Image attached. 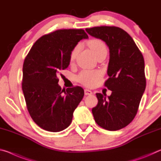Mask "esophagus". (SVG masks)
<instances>
[{
	"label": "esophagus",
	"mask_w": 161,
	"mask_h": 161,
	"mask_svg": "<svg viewBox=\"0 0 161 161\" xmlns=\"http://www.w3.org/2000/svg\"><path fill=\"white\" fill-rule=\"evenodd\" d=\"M84 94L85 95H91L92 94V92L89 89H84Z\"/></svg>",
	"instance_id": "esophagus-1"
}]
</instances>
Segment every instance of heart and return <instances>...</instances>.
Segmentation results:
<instances>
[{
  "label": "heart",
  "mask_w": 161,
  "mask_h": 161,
  "mask_svg": "<svg viewBox=\"0 0 161 161\" xmlns=\"http://www.w3.org/2000/svg\"><path fill=\"white\" fill-rule=\"evenodd\" d=\"M87 45L96 56L102 52L107 51L105 43L102 40L98 39V38H93V39L89 40L87 42ZM79 50H80V45H77L71 52L69 55L70 62H73L75 60ZM100 77L101 72L99 71H84L79 76V81L84 85L92 86L96 84Z\"/></svg>",
  "instance_id": "b5f03b06"
}]
</instances>
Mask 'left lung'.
Here are the masks:
<instances>
[{
    "instance_id": "1",
    "label": "left lung",
    "mask_w": 161,
    "mask_h": 161,
    "mask_svg": "<svg viewBox=\"0 0 161 161\" xmlns=\"http://www.w3.org/2000/svg\"><path fill=\"white\" fill-rule=\"evenodd\" d=\"M92 36L104 41L109 48L110 58L104 86L111 92L97 93L98 103L92 108L96 123L103 129L117 130L128 126L134 119L145 91L146 80L143 54L132 37L115 26L86 28Z\"/></svg>"
}]
</instances>
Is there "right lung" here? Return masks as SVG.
<instances>
[{
    "instance_id": "obj_1",
    "label": "right lung",
    "mask_w": 161,
    "mask_h": 161,
    "mask_svg": "<svg viewBox=\"0 0 161 161\" xmlns=\"http://www.w3.org/2000/svg\"><path fill=\"white\" fill-rule=\"evenodd\" d=\"M86 38L83 29L58 30L40 37L24 60L22 89L27 108L42 129L61 131L72 122L84 89L78 86L62 89L59 77L69 66L71 52Z\"/></svg>"
}]
</instances>
